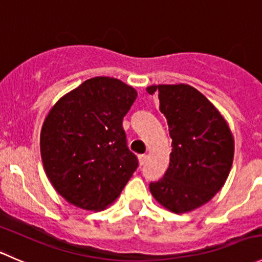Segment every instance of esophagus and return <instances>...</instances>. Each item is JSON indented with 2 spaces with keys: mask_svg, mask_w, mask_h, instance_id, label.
I'll use <instances>...</instances> for the list:
<instances>
[{
  "mask_svg": "<svg viewBox=\"0 0 262 262\" xmlns=\"http://www.w3.org/2000/svg\"><path fill=\"white\" fill-rule=\"evenodd\" d=\"M145 162H146V155H145V154L139 155V163H140V165H144Z\"/></svg>",
  "mask_w": 262,
  "mask_h": 262,
  "instance_id": "1",
  "label": "esophagus"
}]
</instances>
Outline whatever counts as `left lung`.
<instances>
[{
    "label": "left lung",
    "mask_w": 262,
    "mask_h": 262,
    "mask_svg": "<svg viewBox=\"0 0 262 262\" xmlns=\"http://www.w3.org/2000/svg\"><path fill=\"white\" fill-rule=\"evenodd\" d=\"M172 137L169 168L149 185L155 200L173 213L204 205L224 185L234 145L229 127L215 107L190 85H152Z\"/></svg>",
    "instance_id": "obj_1"
}]
</instances>
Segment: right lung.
I'll list each match as a JSON object with an SVG mask.
<instances>
[{
  "mask_svg": "<svg viewBox=\"0 0 262 262\" xmlns=\"http://www.w3.org/2000/svg\"><path fill=\"white\" fill-rule=\"evenodd\" d=\"M136 98L121 80L93 77L48 113L40 134L43 165L67 203L95 211L120 196L139 167L122 126Z\"/></svg>",
  "mask_w": 262,
  "mask_h": 262,
  "instance_id": "obj_1",
  "label": "right lung"
}]
</instances>
